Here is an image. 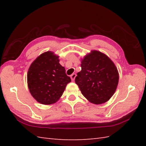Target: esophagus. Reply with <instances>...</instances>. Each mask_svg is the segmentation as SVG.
I'll use <instances>...</instances> for the list:
<instances>
[{
  "label": "esophagus",
  "mask_w": 146,
  "mask_h": 146,
  "mask_svg": "<svg viewBox=\"0 0 146 146\" xmlns=\"http://www.w3.org/2000/svg\"><path fill=\"white\" fill-rule=\"evenodd\" d=\"M76 76V75L75 73H73V74H72V75H71V80H72V81H74V80H75Z\"/></svg>",
  "instance_id": "obj_1"
}]
</instances>
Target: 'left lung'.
Instances as JSON below:
<instances>
[{
    "instance_id": "left-lung-1",
    "label": "left lung",
    "mask_w": 146,
    "mask_h": 146,
    "mask_svg": "<svg viewBox=\"0 0 146 146\" xmlns=\"http://www.w3.org/2000/svg\"><path fill=\"white\" fill-rule=\"evenodd\" d=\"M81 67L75 83L83 95L94 104L107 102L119 83V72L113 61L106 54L94 50L82 59Z\"/></svg>"
}]
</instances>
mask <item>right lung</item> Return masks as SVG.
Here are the masks:
<instances>
[{"label": "right lung", "mask_w": 146, "mask_h": 146, "mask_svg": "<svg viewBox=\"0 0 146 146\" xmlns=\"http://www.w3.org/2000/svg\"><path fill=\"white\" fill-rule=\"evenodd\" d=\"M59 62L58 56L47 51L39 55L29 68L27 85L31 94L40 104L56 103L71 82Z\"/></svg>", "instance_id": "obj_1"}]
</instances>
